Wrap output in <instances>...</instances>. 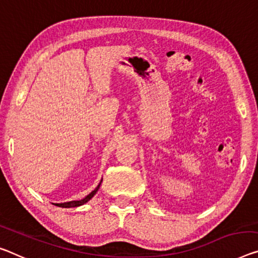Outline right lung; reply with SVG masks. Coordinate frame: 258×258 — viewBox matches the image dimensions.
<instances>
[{"instance_id": "right-lung-1", "label": "right lung", "mask_w": 258, "mask_h": 258, "mask_svg": "<svg viewBox=\"0 0 258 258\" xmlns=\"http://www.w3.org/2000/svg\"><path fill=\"white\" fill-rule=\"evenodd\" d=\"M101 181H100V183L98 184V187L93 190V191H91L88 196L84 197L81 201H71V202H66V203H53V204L56 205V207H60V208H76V207H81V205L88 203V202L91 200V198H92L94 195H96L99 187H100V184H101Z\"/></svg>"}]
</instances>
